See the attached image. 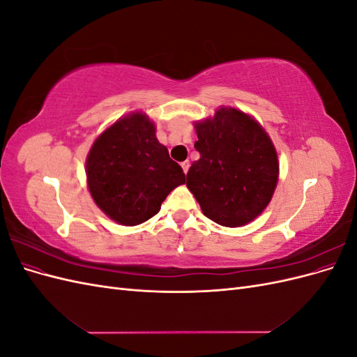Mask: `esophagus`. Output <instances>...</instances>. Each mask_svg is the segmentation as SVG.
I'll return each mask as SVG.
<instances>
[{
	"label": "esophagus",
	"instance_id": "1",
	"mask_svg": "<svg viewBox=\"0 0 357 357\" xmlns=\"http://www.w3.org/2000/svg\"><path fill=\"white\" fill-rule=\"evenodd\" d=\"M189 167H190V162H189V160H185V162H181V168H183V171H185V174H186V172H188Z\"/></svg>",
	"mask_w": 357,
	"mask_h": 357
}]
</instances>
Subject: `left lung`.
I'll return each instance as SVG.
<instances>
[{
	"mask_svg": "<svg viewBox=\"0 0 357 357\" xmlns=\"http://www.w3.org/2000/svg\"><path fill=\"white\" fill-rule=\"evenodd\" d=\"M195 129L199 159L188 171L186 186L202 213L228 228L252 222L277 186L278 159L271 139L255 119L226 107Z\"/></svg>",
	"mask_w": 357,
	"mask_h": 357,
	"instance_id": "obj_1",
	"label": "left lung"
}]
</instances>
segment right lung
<instances>
[{
    "instance_id": "1",
    "label": "right lung",
    "mask_w": 357,
    "mask_h": 357,
    "mask_svg": "<svg viewBox=\"0 0 357 357\" xmlns=\"http://www.w3.org/2000/svg\"><path fill=\"white\" fill-rule=\"evenodd\" d=\"M142 113L112 125L93 143L86 176L96 205L117 223L135 226L153 218L168 193L185 183V172L169 158Z\"/></svg>"
}]
</instances>
